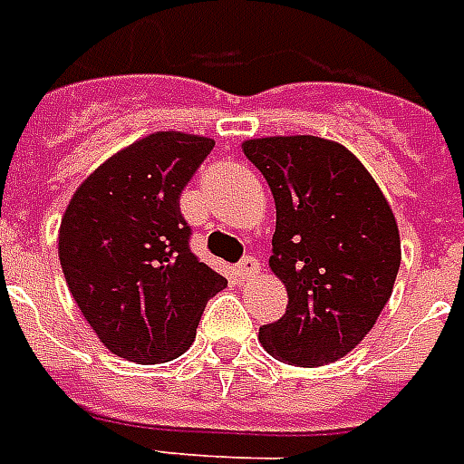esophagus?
I'll return each instance as SVG.
<instances>
[{"mask_svg":"<svg viewBox=\"0 0 464 464\" xmlns=\"http://www.w3.org/2000/svg\"><path fill=\"white\" fill-rule=\"evenodd\" d=\"M261 271L259 259H254V256H245V259L237 264V276L242 278V281H252L256 278V274Z\"/></svg>","mask_w":464,"mask_h":464,"instance_id":"34e87169","label":"esophagus"}]
</instances>
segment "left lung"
<instances>
[{
  "label": "left lung",
  "mask_w": 464,
  "mask_h": 464,
  "mask_svg": "<svg viewBox=\"0 0 464 464\" xmlns=\"http://www.w3.org/2000/svg\"><path fill=\"white\" fill-rule=\"evenodd\" d=\"M242 151L276 203L269 266L288 294L259 343L288 364L323 367L364 340L392 298L401 239L360 159L320 137L246 139Z\"/></svg>",
  "instance_id": "left-lung-1"
}]
</instances>
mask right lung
I'll list each match as a JSON object with an SVG mask.
<instances>
[{"label": "right lung", "instance_id": "1", "mask_svg": "<svg viewBox=\"0 0 464 464\" xmlns=\"http://www.w3.org/2000/svg\"><path fill=\"white\" fill-rule=\"evenodd\" d=\"M215 141L183 131L139 139L87 176L58 232L65 284L117 357L159 364L193 344L205 303L227 285L190 252L180 193Z\"/></svg>", "mask_w": 464, "mask_h": 464}]
</instances>
